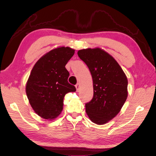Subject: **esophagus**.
<instances>
[{
	"label": "esophagus",
	"instance_id": "esophagus-1",
	"mask_svg": "<svg viewBox=\"0 0 156 156\" xmlns=\"http://www.w3.org/2000/svg\"><path fill=\"white\" fill-rule=\"evenodd\" d=\"M75 88H76V89H77V91L79 92V89H80V84H79V83H77V84H76V85H75Z\"/></svg>",
	"mask_w": 156,
	"mask_h": 156
}]
</instances>
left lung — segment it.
Returning a JSON list of instances; mask_svg holds the SVG:
<instances>
[{
    "label": "left lung",
    "instance_id": "1",
    "mask_svg": "<svg viewBox=\"0 0 156 156\" xmlns=\"http://www.w3.org/2000/svg\"><path fill=\"white\" fill-rule=\"evenodd\" d=\"M93 80L94 96L86 103V112L94 123L102 125L115 118L126 102L127 79L116 60L101 48H87L77 52Z\"/></svg>",
    "mask_w": 156,
    "mask_h": 156
}]
</instances>
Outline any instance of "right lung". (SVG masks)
Listing matches in <instances>:
<instances>
[{
  "label": "right lung",
  "instance_id": "add662e5",
  "mask_svg": "<svg viewBox=\"0 0 156 156\" xmlns=\"http://www.w3.org/2000/svg\"><path fill=\"white\" fill-rule=\"evenodd\" d=\"M75 53L69 47L52 49L37 61L26 84V94L33 110L40 117L53 120L63 109L66 94L75 92L65 66Z\"/></svg>",
  "mask_w": 156,
  "mask_h": 156
}]
</instances>
